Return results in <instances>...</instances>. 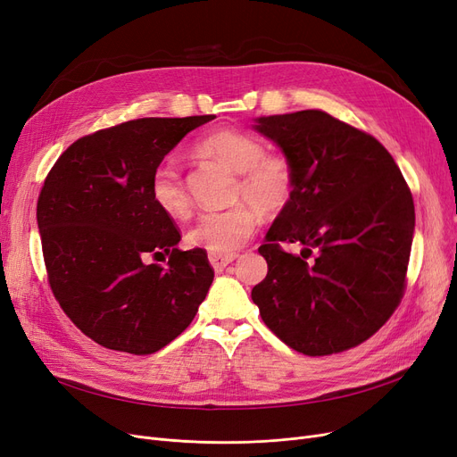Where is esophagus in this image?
Returning a JSON list of instances; mask_svg holds the SVG:
<instances>
[{
  "mask_svg": "<svg viewBox=\"0 0 457 457\" xmlns=\"http://www.w3.org/2000/svg\"><path fill=\"white\" fill-rule=\"evenodd\" d=\"M235 258H237V254H229V256L209 254V262H211V265L216 269V271H222V269H224L226 265H229Z\"/></svg>",
  "mask_w": 457,
  "mask_h": 457,
  "instance_id": "obj_1",
  "label": "esophagus"
}]
</instances>
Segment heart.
I'll list each match as a JSON object with an SVG mask.
<instances>
[{
	"mask_svg": "<svg viewBox=\"0 0 457 457\" xmlns=\"http://www.w3.org/2000/svg\"><path fill=\"white\" fill-rule=\"evenodd\" d=\"M195 150L237 173L233 186L237 203L222 211L203 212L186 233V241L211 254L229 256L250 239L260 214L273 218L290 205L295 192L294 165L282 154H267L258 137L239 129L212 131L195 145ZM150 197L173 220H186L192 212L190 197L173 167L156 169L150 179Z\"/></svg>",
	"mask_w": 457,
	"mask_h": 457,
	"instance_id": "1",
	"label": "heart"
}]
</instances>
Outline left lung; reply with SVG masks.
Masks as SVG:
<instances>
[{"label":"left lung","instance_id":"obj_1","mask_svg":"<svg viewBox=\"0 0 457 457\" xmlns=\"http://www.w3.org/2000/svg\"><path fill=\"white\" fill-rule=\"evenodd\" d=\"M295 171V192L267 231V277L252 288L262 320L307 356L358 346L392 316L404 290L414 203L375 137L324 111L258 116ZM280 242L301 244V257Z\"/></svg>","mask_w":457,"mask_h":457}]
</instances>
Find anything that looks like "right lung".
<instances>
[{
	"mask_svg": "<svg viewBox=\"0 0 457 457\" xmlns=\"http://www.w3.org/2000/svg\"><path fill=\"white\" fill-rule=\"evenodd\" d=\"M212 118H137L75 141L50 169L37 201L50 288L101 346L158 352L207 297L214 278L207 252L177 248L180 233L152 201L150 179ZM165 255L167 268L149 262Z\"/></svg>",
	"mask_w": 457,
	"mask_h": 457,
	"instance_id": "1",
	"label": "right lung"
}]
</instances>
